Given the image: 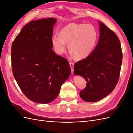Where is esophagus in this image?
Returning a JSON list of instances; mask_svg holds the SVG:
<instances>
[{
  "mask_svg": "<svg viewBox=\"0 0 133 133\" xmlns=\"http://www.w3.org/2000/svg\"><path fill=\"white\" fill-rule=\"evenodd\" d=\"M69 65H70L71 70V73L73 74V72H74V63H72V62H70Z\"/></svg>",
  "mask_w": 133,
  "mask_h": 133,
  "instance_id": "1",
  "label": "esophagus"
}]
</instances>
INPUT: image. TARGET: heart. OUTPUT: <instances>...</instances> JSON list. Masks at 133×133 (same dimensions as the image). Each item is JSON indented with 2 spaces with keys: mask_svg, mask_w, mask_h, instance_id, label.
Returning <instances> with one entry per match:
<instances>
[{
  "mask_svg": "<svg viewBox=\"0 0 133 133\" xmlns=\"http://www.w3.org/2000/svg\"><path fill=\"white\" fill-rule=\"evenodd\" d=\"M98 40L96 28L91 24L70 23L60 30L59 35L51 38L55 51L62 55L68 49L76 59L87 58L94 51Z\"/></svg>",
  "mask_w": 133,
  "mask_h": 133,
  "instance_id": "heart-1",
  "label": "heart"
}]
</instances>
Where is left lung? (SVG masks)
Here are the masks:
<instances>
[{
	"label": "left lung",
	"instance_id": "8db88e82",
	"mask_svg": "<svg viewBox=\"0 0 133 133\" xmlns=\"http://www.w3.org/2000/svg\"><path fill=\"white\" fill-rule=\"evenodd\" d=\"M100 35L94 51L83 60L76 62L74 74L87 82L80 92L87 102H96L114 89L119 78L123 54L120 42L114 31L98 22Z\"/></svg>",
	"mask_w": 133,
	"mask_h": 133
}]
</instances>
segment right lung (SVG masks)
<instances>
[{"label": "right lung", "instance_id": "right-lung-1", "mask_svg": "<svg viewBox=\"0 0 133 133\" xmlns=\"http://www.w3.org/2000/svg\"><path fill=\"white\" fill-rule=\"evenodd\" d=\"M57 19L33 21L26 24L11 45V66L19 88L32 102L48 104L57 97L69 77V63L52 50Z\"/></svg>", "mask_w": 133, "mask_h": 133}]
</instances>
